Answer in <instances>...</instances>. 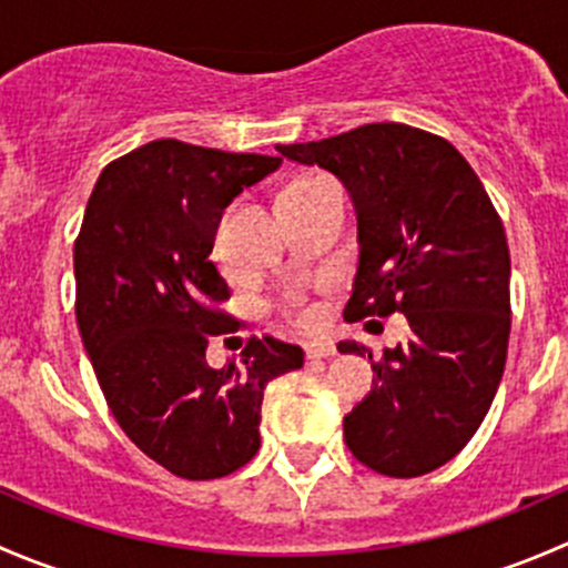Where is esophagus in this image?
<instances>
[{"mask_svg": "<svg viewBox=\"0 0 568 568\" xmlns=\"http://www.w3.org/2000/svg\"><path fill=\"white\" fill-rule=\"evenodd\" d=\"M329 357H335V346H329V343H313V346H307V359H311V363Z\"/></svg>", "mask_w": 568, "mask_h": 568, "instance_id": "obj_1", "label": "esophagus"}]
</instances>
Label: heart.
Here are the masks:
<instances>
[{
  "instance_id": "1",
  "label": "heart",
  "mask_w": 568,
  "mask_h": 568,
  "mask_svg": "<svg viewBox=\"0 0 568 568\" xmlns=\"http://www.w3.org/2000/svg\"><path fill=\"white\" fill-rule=\"evenodd\" d=\"M321 178H324V175H300V178H294V181L285 183L283 189L307 186V183H316V181H321ZM283 311L288 313L291 321H294L296 326H302V329H311V326H316L318 318H321L318 307L313 305V302H307L302 294H288V296H285Z\"/></svg>"
}]
</instances>
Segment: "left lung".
<instances>
[{
	"label": "left lung",
	"mask_w": 568,
	"mask_h": 568,
	"mask_svg": "<svg viewBox=\"0 0 568 568\" xmlns=\"http://www.w3.org/2000/svg\"><path fill=\"white\" fill-rule=\"evenodd\" d=\"M277 151L335 173L354 200L359 266L343 318L409 321V337L382 359L337 343L368 354L376 376L343 417L348 450L390 478L443 467L478 432L506 368L511 255L500 214L448 140L404 123Z\"/></svg>",
	"instance_id": "1"
}]
</instances>
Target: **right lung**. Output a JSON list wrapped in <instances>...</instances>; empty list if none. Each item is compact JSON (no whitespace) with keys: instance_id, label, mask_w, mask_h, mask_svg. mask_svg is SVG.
Listing matches in <instances>:
<instances>
[{"instance_id":"1","label":"right lung","mask_w":568,"mask_h":568,"mask_svg":"<svg viewBox=\"0 0 568 568\" xmlns=\"http://www.w3.org/2000/svg\"><path fill=\"white\" fill-rule=\"evenodd\" d=\"M283 164L156 140L104 168L73 244L77 324L125 437L186 480L236 473L261 448L263 390L305 365L300 346L250 337L242 359L205 363L227 283L211 263L216 225L236 194Z\"/></svg>"}]
</instances>
